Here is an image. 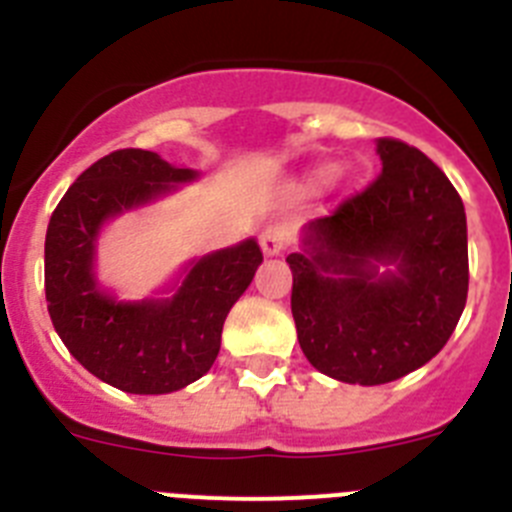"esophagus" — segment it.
<instances>
[{"instance_id":"1","label":"esophagus","mask_w":512,"mask_h":512,"mask_svg":"<svg viewBox=\"0 0 512 512\" xmlns=\"http://www.w3.org/2000/svg\"><path fill=\"white\" fill-rule=\"evenodd\" d=\"M289 238H292V230L287 223H269L261 230V248L266 256H277L289 246Z\"/></svg>"}]
</instances>
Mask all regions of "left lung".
<instances>
[{
	"label": "left lung",
	"mask_w": 512,
	"mask_h": 512,
	"mask_svg": "<svg viewBox=\"0 0 512 512\" xmlns=\"http://www.w3.org/2000/svg\"><path fill=\"white\" fill-rule=\"evenodd\" d=\"M382 171L305 225L289 253L302 354L348 384L395 382L428 364L459 323L469 289L467 215L431 158L379 138ZM392 265V272H379Z\"/></svg>",
	"instance_id": "8db88e82"
}]
</instances>
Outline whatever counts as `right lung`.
Segmentation results:
<instances>
[{
    "instance_id": "1",
    "label": "right lung",
    "mask_w": 512,
    "mask_h": 512,
    "mask_svg": "<svg viewBox=\"0 0 512 512\" xmlns=\"http://www.w3.org/2000/svg\"><path fill=\"white\" fill-rule=\"evenodd\" d=\"M197 171L122 148L63 194L45 233V300L63 346L87 372L133 395H166L210 372L230 307L264 261L248 238L192 261L174 297L117 302L94 277L97 235L110 217L146 205Z\"/></svg>"
}]
</instances>
